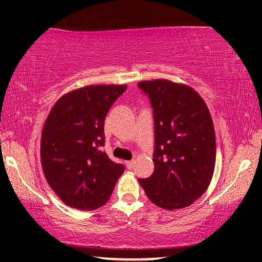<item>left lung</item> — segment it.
<instances>
[{
	"label": "left lung",
	"mask_w": 262,
	"mask_h": 262,
	"mask_svg": "<svg viewBox=\"0 0 262 262\" xmlns=\"http://www.w3.org/2000/svg\"><path fill=\"white\" fill-rule=\"evenodd\" d=\"M123 85L95 84L63 95L41 131L40 160L45 179L64 204L92 211L108 202L123 164L103 151L107 112Z\"/></svg>",
	"instance_id": "1"
}]
</instances>
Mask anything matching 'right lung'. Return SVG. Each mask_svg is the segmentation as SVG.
Segmentation results:
<instances>
[{
    "label": "right lung",
    "instance_id": "right-lung-1",
    "mask_svg": "<svg viewBox=\"0 0 262 262\" xmlns=\"http://www.w3.org/2000/svg\"><path fill=\"white\" fill-rule=\"evenodd\" d=\"M154 110V173L138 179L145 194L159 207L184 209L209 187L216 164V136L205 102L181 93L167 80L143 81Z\"/></svg>",
    "mask_w": 262,
    "mask_h": 262
}]
</instances>
